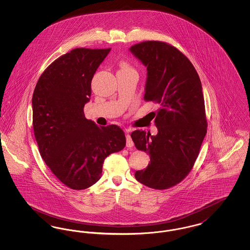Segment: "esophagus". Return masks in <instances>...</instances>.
<instances>
[{"label": "esophagus", "mask_w": 250, "mask_h": 250, "mask_svg": "<svg viewBox=\"0 0 250 250\" xmlns=\"http://www.w3.org/2000/svg\"><path fill=\"white\" fill-rule=\"evenodd\" d=\"M125 138H126V147L130 148L134 146V143L131 139V136L129 135V130H126V135H125Z\"/></svg>", "instance_id": "obj_1"}]
</instances>
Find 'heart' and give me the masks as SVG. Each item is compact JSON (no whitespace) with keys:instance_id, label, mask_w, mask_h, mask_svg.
Wrapping results in <instances>:
<instances>
[{"instance_id":"obj_1","label":"heart","mask_w":250,"mask_h":250,"mask_svg":"<svg viewBox=\"0 0 250 250\" xmlns=\"http://www.w3.org/2000/svg\"><path fill=\"white\" fill-rule=\"evenodd\" d=\"M123 68H125V69H128V67H127V65H126V64H123Z\"/></svg>"}]
</instances>
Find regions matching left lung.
Here are the masks:
<instances>
[{"label":"left lung","instance_id":"1","mask_svg":"<svg viewBox=\"0 0 250 250\" xmlns=\"http://www.w3.org/2000/svg\"><path fill=\"white\" fill-rule=\"evenodd\" d=\"M129 50L147 67L144 99L159 106L154 112L155 136L131 133L136 148L150 155L147 167L135 177L148 188L167 189L189 173L206 135L202 83L190 61L167 43L145 41Z\"/></svg>","mask_w":250,"mask_h":250}]
</instances>
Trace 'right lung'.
<instances>
[{
    "instance_id": "1",
    "label": "right lung",
    "mask_w": 250,
    "mask_h": 250,
    "mask_svg": "<svg viewBox=\"0 0 250 250\" xmlns=\"http://www.w3.org/2000/svg\"><path fill=\"white\" fill-rule=\"evenodd\" d=\"M110 48H75L55 60L36 83L33 125L40 155L53 174L72 189L90 188L102 176L107 155L125 146L118 125L97 126L84 116L91 83Z\"/></svg>"
}]
</instances>
